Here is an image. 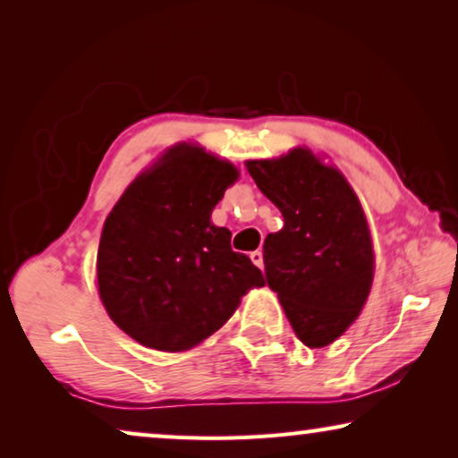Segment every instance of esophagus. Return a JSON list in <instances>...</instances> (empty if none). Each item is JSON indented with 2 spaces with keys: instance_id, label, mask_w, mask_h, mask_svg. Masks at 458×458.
<instances>
[{
  "instance_id": "1",
  "label": "esophagus",
  "mask_w": 458,
  "mask_h": 458,
  "mask_svg": "<svg viewBox=\"0 0 458 458\" xmlns=\"http://www.w3.org/2000/svg\"><path fill=\"white\" fill-rule=\"evenodd\" d=\"M250 259H252V262H254V265H257L259 268L265 267V259H262V250H254V252H250Z\"/></svg>"
}]
</instances>
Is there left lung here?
<instances>
[{"label": "left lung", "mask_w": 458, "mask_h": 458, "mask_svg": "<svg viewBox=\"0 0 458 458\" xmlns=\"http://www.w3.org/2000/svg\"><path fill=\"white\" fill-rule=\"evenodd\" d=\"M284 226L265 240V275L293 331L325 347L358 319L374 281V248L361 204L344 174L305 149L246 161Z\"/></svg>", "instance_id": "obj_1"}]
</instances>
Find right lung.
<instances>
[{
	"label": "right lung",
	"instance_id": "right-lung-1",
	"mask_svg": "<svg viewBox=\"0 0 458 458\" xmlns=\"http://www.w3.org/2000/svg\"><path fill=\"white\" fill-rule=\"evenodd\" d=\"M238 169L180 143L129 185L108 214L97 254L98 294L139 344L183 352L226 323L260 270L210 222Z\"/></svg>",
	"mask_w": 458,
	"mask_h": 458
}]
</instances>
